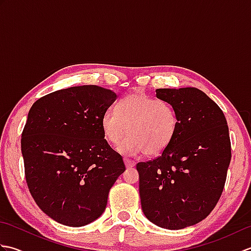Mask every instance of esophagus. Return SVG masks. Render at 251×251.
<instances>
[{
  "label": "esophagus",
  "mask_w": 251,
  "mask_h": 251,
  "mask_svg": "<svg viewBox=\"0 0 251 251\" xmlns=\"http://www.w3.org/2000/svg\"><path fill=\"white\" fill-rule=\"evenodd\" d=\"M124 162H125V165H126L127 168H131L136 165V162L131 161V159H129V158H124Z\"/></svg>",
  "instance_id": "1"
}]
</instances>
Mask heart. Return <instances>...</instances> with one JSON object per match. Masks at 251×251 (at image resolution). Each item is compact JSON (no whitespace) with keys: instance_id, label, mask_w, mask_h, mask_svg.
<instances>
[{"instance_id":"b5f03b06","label":"heart","mask_w":251,"mask_h":251,"mask_svg":"<svg viewBox=\"0 0 251 251\" xmlns=\"http://www.w3.org/2000/svg\"><path fill=\"white\" fill-rule=\"evenodd\" d=\"M101 127L106 139L127 154L145 152L149 156L163 153L172 145L179 128V116L172 104L136 93L123 98L116 109L106 110Z\"/></svg>"}]
</instances>
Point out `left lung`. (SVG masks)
<instances>
[{"label": "left lung", "instance_id": "8db88e82", "mask_svg": "<svg viewBox=\"0 0 251 251\" xmlns=\"http://www.w3.org/2000/svg\"><path fill=\"white\" fill-rule=\"evenodd\" d=\"M179 116L176 138L158 157L137 164L143 214L154 225L180 230L204 220L222 194L231 140L214 100L195 87L156 89Z\"/></svg>", "mask_w": 251, "mask_h": 251}]
</instances>
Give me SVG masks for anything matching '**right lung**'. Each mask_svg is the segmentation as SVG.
Masks as SVG:
<instances>
[{
    "label": "right lung",
    "instance_id": "add662e5",
    "mask_svg": "<svg viewBox=\"0 0 251 251\" xmlns=\"http://www.w3.org/2000/svg\"><path fill=\"white\" fill-rule=\"evenodd\" d=\"M116 98L111 89L83 85L46 95L29 111L21 135L25 181L42 211L61 225L77 227L99 218L124 173L101 127Z\"/></svg>",
    "mask_w": 251,
    "mask_h": 251
}]
</instances>
